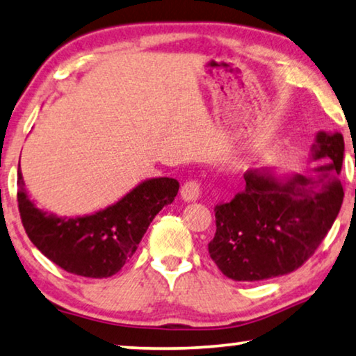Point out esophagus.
<instances>
[{"instance_id":"obj_1","label":"esophagus","mask_w":356,"mask_h":356,"mask_svg":"<svg viewBox=\"0 0 356 356\" xmlns=\"http://www.w3.org/2000/svg\"><path fill=\"white\" fill-rule=\"evenodd\" d=\"M180 196L184 201H196L200 198V184L196 180H190V182L184 184L182 190H180Z\"/></svg>"}]
</instances>
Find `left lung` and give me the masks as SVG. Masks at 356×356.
Segmentation results:
<instances>
[{
    "instance_id": "left-lung-1",
    "label": "left lung",
    "mask_w": 356,
    "mask_h": 356,
    "mask_svg": "<svg viewBox=\"0 0 356 356\" xmlns=\"http://www.w3.org/2000/svg\"><path fill=\"white\" fill-rule=\"evenodd\" d=\"M343 152L341 132L318 131L310 161L326 164L310 174L249 169L246 188L230 203L216 206L217 230L208 248L225 277L248 283L270 280L312 257L341 211Z\"/></svg>"
}]
</instances>
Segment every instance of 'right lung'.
Segmentation results:
<instances>
[{
    "instance_id": "right-lung-1",
    "label": "right lung",
    "mask_w": 356,
    "mask_h": 356,
    "mask_svg": "<svg viewBox=\"0 0 356 356\" xmlns=\"http://www.w3.org/2000/svg\"><path fill=\"white\" fill-rule=\"evenodd\" d=\"M17 185L19 211L30 241L60 268L86 278H108L120 272L134 256L150 222L179 192L176 179L153 177L105 209L62 217L36 208L29 198L20 163Z\"/></svg>"
}]
</instances>
